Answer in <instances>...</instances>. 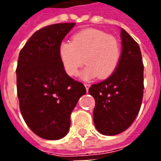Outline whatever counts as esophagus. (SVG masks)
<instances>
[{
    "label": "esophagus",
    "mask_w": 161,
    "mask_h": 161,
    "mask_svg": "<svg viewBox=\"0 0 161 161\" xmlns=\"http://www.w3.org/2000/svg\"><path fill=\"white\" fill-rule=\"evenodd\" d=\"M84 86H85V88H86V91L88 92V91H89V88H90L91 85H90L89 84H84Z\"/></svg>",
    "instance_id": "obj_1"
}]
</instances>
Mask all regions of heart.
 Listing matches in <instances>:
<instances>
[{
  "label": "heart",
  "mask_w": 161,
  "mask_h": 161,
  "mask_svg": "<svg viewBox=\"0 0 161 161\" xmlns=\"http://www.w3.org/2000/svg\"><path fill=\"white\" fill-rule=\"evenodd\" d=\"M58 56L69 76H76L85 63L87 66L81 73L84 79L96 76L104 79L110 77L118 66L121 45L115 37L103 31L86 29L76 33L71 42L63 40L60 43Z\"/></svg>",
  "instance_id": "b5f03b06"
}]
</instances>
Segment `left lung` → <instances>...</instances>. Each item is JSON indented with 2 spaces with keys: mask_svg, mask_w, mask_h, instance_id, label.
I'll return each instance as SVG.
<instances>
[{
  "mask_svg": "<svg viewBox=\"0 0 161 161\" xmlns=\"http://www.w3.org/2000/svg\"><path fill=\"white\" fill-rule=\"evenodd\" d=\"M121 38L122 50L115 72L89 89L96 102L95 126L104 135H118L129 128L138 115L143 97L144 66L140 46L122 28Z\"/></svg>",
  "mask_w": 161,
  "mask_h": 161,
  "instance_id": "left-lung-1",
  "label": "left lung"
}]
</instances>
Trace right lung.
<instances>
[{
  "label": "right lung",
  "mask_w": 161,
  "mask_h": 161,
  "mask_svg": "<svg viewBox=\"0 0 161 161\" xmlns=\"http://www.w3.org/2000/svg\"><path fill=\"white\" fill-rule=\"evenodd\" d=\"M75 23L45 26L20 50L16 68L21 115L30 129L46 140L64 137L70 114L86 93L84 85L69 77L60 61L58 46Z\"/></svg>",
  "instance_id": "1"
}]
</instances>
